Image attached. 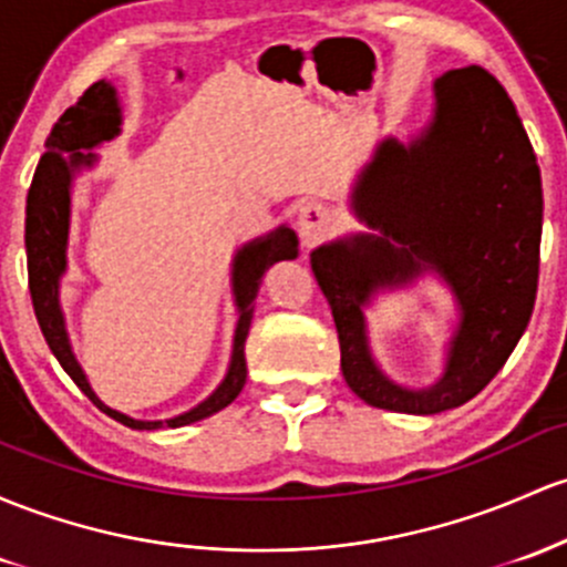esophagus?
Wrapping results in <instances>:
<instances>
[{"mask_svg": "<svg viewBox=\"0 0 567 567\" xmlns=\"http://www.w3.org/2000/svg\"><path fill=\"white\" fill-rule=\"evenodd\" d=\"M296 226H298V234H301V241L309 247L328 231V226H331V213L317 202L301 204V209H298V217H296Z\"/></svg>", "mask_w": 567, "mask_h": 567, "instance_id": "obj_1", "label": "esophagus"}]
</instances>
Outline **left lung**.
Wrapping results in <instances>:
<instances>
[{"label":"left lung","mask_w":567,"mask_h":567,"mask_svg":"<svg viewBox=\"0 0 567 567\" xmlns=\"http://www.w3.org/2000/svg\"><path fill=\"white\" fill-rule=\"evenodd\" d=\"M369 231L315 247L341 374L360 401L401 414L463 406L489 384L530 322L544 223L540 169L512 99L482 66L441 74L433 115L409 142L384 136L350 193ZM435 272L458 320L433 385L406 389L373 358L364 312L379 292Z\"/></svg>","instance_id":"1"}]
</instances>
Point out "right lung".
Instances as JSON below:
<instances>
[{
	"label": "right lung",
	"mask_w": 567,
	"mask_h": 567,
	"mask_svg": "<svg viewBox=\"0 0 567 567\" xmlns=\"http://www.w3.org/2000/svg\"><path fill=\"white\" fill-rule=\"evenodd\" d=\"M123 110L117 89L110 80H99L55 121L51 136L45 140V153L37 164L34 179L27 196V266H29V293L34 303L37 322L45 336L48 347L61 363V369L72 377V382L85 395L121 425L132 431H158V427H183L190 422L207 420L226 409L247 382L245 341L250 333L255 296H258L264 274L277 260L298 258V236L290 226H277L274 231L247 241L234 252L231 260V293L236 307V331L231 360L220 384L204 398L202 403L169 420H136L117 409L107 406L93 393L89 377L72 350L66 333V317L61 309V277L66 274V247H70L72 223V185L80 172L93 169L99 155L93 153L104 142H112L121 134Z\"/></svg>",
	"instance_id": "add662e5"
}]
</instances>
